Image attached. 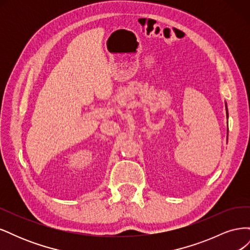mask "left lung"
<instances>
[{"mask_svg":"<svg viewBox=\"0 0 250 250\" xmlns=\"http://www.w3.org/2000/svg\"><path fill=\"white\" fill-rule=\"evenodd\" d=\"M225 106H226V104H225ZM226 113H228V115H229V112H228V106H226Z\"/></svg>","mask_w":250,"mask_h":250,"instance_id":"1","label":"left lung"}]
</instances>
